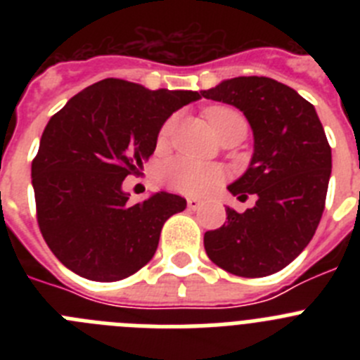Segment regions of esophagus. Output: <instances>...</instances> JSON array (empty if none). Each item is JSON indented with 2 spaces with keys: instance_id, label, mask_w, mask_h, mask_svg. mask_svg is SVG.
<instances>
[{
  "instance_id": "esophagus-1",
  "label": "esophagus",
  "mask_w": 360,
  "mask_h": 360,
  "mask_svg": "<svg viewBox=\"0 0 360 360\" xmlns=\"http://www.w3.org/2000/svg\"><path fill=\"white\" fill-rule=\"evenodd\" d=\"M200 205H202V202H200L198 198H187V207H189L191 211H196Z\"/></svg>"
}]
</instances>
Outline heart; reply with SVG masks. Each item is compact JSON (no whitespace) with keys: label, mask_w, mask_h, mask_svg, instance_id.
<instances>
[{"label":"heart","mask_w":360,"mask_h":360,"mask_svg":"<svg viewBox=\"0 0 360 360\" xmlns=\"http://www.w3.org/2000/svg\"><path fill=\"white\" fill-rule=\"evenodd\" d=\"M207 119L211 122L212 129L221 136V133L234 124L236 120H245L243 117L232 108L216 106L207 110ZM174 126V117L167 119L158 133V142L164 144L167 136L171 135V129ZM158 178L165 187L182 193L189 196H202L211 193L212 189L224 182V171L219 169L218 165L202 164V162L189 160V158L176 157L171 160L164 162L158 169Z\"/></svg>","instance_id":"heart-1"}]
</instances>
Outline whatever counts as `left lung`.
Listing matches in <instances>:
<instances>
[{
	"label": "left lung",
	"mask_w": 360,
	"mask_h": 360,
	"mask_svg": "<svg viewBox=\"0 0 360 360\" xmlns=\"http://www.w3.org/2000/svg\"><path fill=\"white\" fill-rule=\"evenodd\" d=\"M200 94L236 106L249 120L252 160L229 191L240 200L257 196L245 212L225 209V225L203 236L205 252L231 274L265 278L294 262L316 234L332 173V148L316 108L274 79L234 77Z\"/></svg>",
	"instance_id": "1"
}]
</instances>
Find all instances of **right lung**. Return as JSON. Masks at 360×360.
I'll use <instances>...</instances> for the list:
<instances>
[{
	"instance_id": "1",
	"label": "right lung",
	"mask_w": 360,
	"mask_h": 360,
	"mask_svg": "<svg viewBox=\"0 0 360 360\" xmlns=\"http://www.w3.org/2000/svg\"><path fill=\"white\" fill-rule=\"evenodd\" d=\"M200 97L104 79L49 120L32 186L41 234L63 265L91 281H119L155 256L162 227L187 202L160 191L129 203L122 182L151 157L173 111Z\"/></svg>"
}]
</instances>
